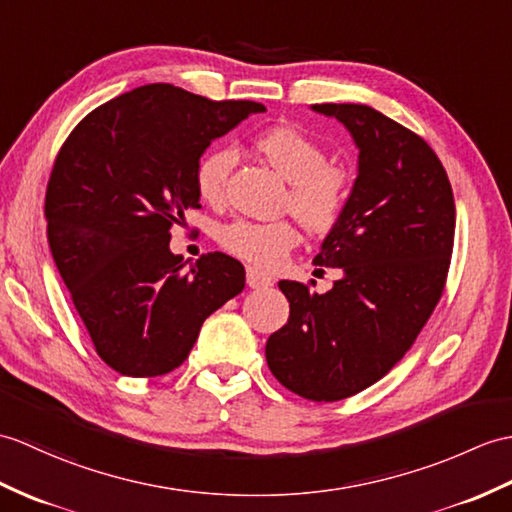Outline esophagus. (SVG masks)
Returning <instances> with one entry per match:
<instances>
[{
	"label": "esophagus",
	"mask_w": 512,
	"mask_h": 512,
	"mask_svg": "<svg viewBox=\"0 0 512 512\" xmlns=\"http://www.w3.org/2000/svg\"><path fill=\"white\" fill-rule=\"evenodd\" d=\"M246 283H248V288L259 290V288H268L272 279L266 275V272H261L251 266V268H246Z\"/></svg>",
	"instance_id": "esophagus-1"
}]
</instances>
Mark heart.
<instances>
[{
  "mask_svg": "<svg viewBox=\"0 0 512 512\" xmlns=\"http://www.w3.org/2000/svg\"><path fill=\"white\" fill-rule=\"evenodd\" d=\"M257 150L285 181L290 209L307 231L327 233L342 218L351 194V174L342 165L329 163L325 146L294 126H275L257 137ZM237 152L218 146L200 157L196 165V192L209 205H222ZM224 251L259 268H277L299 244V231L288 220L253 222L235 220L218 233Z\"/></svg>",
  "mask_w": 512,
  "mask_h": 512,
  "instance_id": "obj_1",
  "label": "heart"
}]
</instances>
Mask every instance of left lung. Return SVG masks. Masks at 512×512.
I'll use <instances>...</instances> for the list:
<instances>
[{
	"mask_svg": "<svg viewBox=\"0 0 512 512\" xmlns=\"http://www.w3.org/2000/svg\"><path fill=\"white\" fill-rule=\"evenodd\" d=\"M349 130L358 176L314 257L340 268L325 294L279 281L290 318L266 342L268 368L312 401H340L382 379L441 299L456 205L443 163L412 130L366 104H312Z\"/></svg>",
	"mask_w": 512,
	"mask_h": 512,
	"instance_id": "left-lung-1",
	"label": "left lung"
}]
</instances>
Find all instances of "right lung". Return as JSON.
<instances>
[{
    "label": "right lung",
    "mask_w": 512,
    "mask_h": 512,
    "mask_svg": "<svg viewBox=\"0 0 512 512\" xmlns=\"http://www.w3.org/2000/svg\"><path fill=\"white\" fill-rule=\"evenodd\" d=\"M264 111L157 82L98 106L58 152L47 240L95 351L117 373L174 371L205 318L244 290L240 261L207 253L187 266L170 251V229L200 209L202 152Z\"/></svg>",
    "instance_id": "obj_1"
}]
</instances>
